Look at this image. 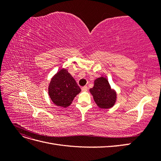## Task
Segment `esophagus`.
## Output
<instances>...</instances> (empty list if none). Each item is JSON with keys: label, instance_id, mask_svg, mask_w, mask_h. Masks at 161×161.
Listing matches in <instances>:
<instances>
[{"label": "esophagus", "instance_id": "1", "mask_svg": "<svg viewBox=\"0 0 161 161\" xmlns=\"http://www.w3.org/2000/svg\"><path fill=\"white\" fill-rule=\"evenodd\" d=\"M81 90H82V91H84V92H85V91H86L87 90H88V87H87L86 86H82V88H81Z\"/></svg>", "mask_w": 161, "mask_h": 161}]
</instances>
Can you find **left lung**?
<instances>
[{
  "label": "left lung",
  "mask_w": 161,
  "mask_h": 161,
  "mask_svg": "<svg viewBox=\"0 0 161 161\" xmlns=\"http://www.w3.org/2000/svg\"><path fill=\"white\" fill-rule=\"evenodd\" d=\"M89 91L99 108L108 109L114 105L117 98L116 92L111 88L106 78L101 76L95 79L94 86Z\"/></svg>",
  "instance_id": "1"
}]
</instances>
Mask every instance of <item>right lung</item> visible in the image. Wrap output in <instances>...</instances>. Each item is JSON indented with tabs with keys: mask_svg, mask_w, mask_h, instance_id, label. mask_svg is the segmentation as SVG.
Returning <instances> with one entry per match:
<instances>
[{
	"mask_svg": "<svg viewBox=\"0 0 161 161\" xmlns=\"http://www.w3.org/2000/svg\"><path fill=\"white\" fill-rule=\"evenodd\" d=\"M80 91L74 78L65 69L53 76L48 87V93L53 103L62 108L69 106Z\"/></svg>",
	"mask_w": 161,
	"mask_h": 161,
	"instance_id": "obj_1",
	"label": "right lung"
}]
</instances>
